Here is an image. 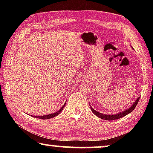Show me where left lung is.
Wrapping results in <instances>:
<instances>
[{
	"mask_svg": "<svg viewBox=\"0 0 153 153\" xmlns=\"http://www.w3.org/2000/svg\"><path fill=\"white\" fill-rule=\"evenodd\" d=\"M139 99H140V97L138 98V99L136 100V102H134V104H133L130 107L128 108L127 110L124 111H123V112H121L120 113L115 114V115H105V114H102L101 113H98V111H95L94 109H93L91 106H90V108H91V110L93 112V113H94L95 115H97V117H100V119H102V120H108V121L115 120H118V119H120L121 117H124V116L128 115V114H129V113H131V111H133L134 108H136V105H138Z\"/></svg>",
	"mask_w": 153,
	"mask_h": 153,
	"instance_id": "left-lung-1",
	"label": "left lung"
}]
</instances>
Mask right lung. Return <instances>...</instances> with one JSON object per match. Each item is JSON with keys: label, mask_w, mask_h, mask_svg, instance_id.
Returning a JSON list of instances; mask_svg holds the SVG:
<instances>
[{"label": "right lung", "mask_w": 153, "mask_h": 153, "mask_svg": "<svg viewBox=\"0 0 153 153\" xmlns=\"http://www.w3.org/2000/svg\"><path fill=\"white\" fill-rule=\"evenodd\" d=\"M65 105V103L63 107H62L58 111H56V113H52V114H49V115H42V116H32V117H37V118H39V119H42V120H47V119H50V118H52V117H55V116H56L57 115H59V114L61 112L62 110L63 109Z\"/></svg>", "instance_id": "obj_1"}]
</instances>
